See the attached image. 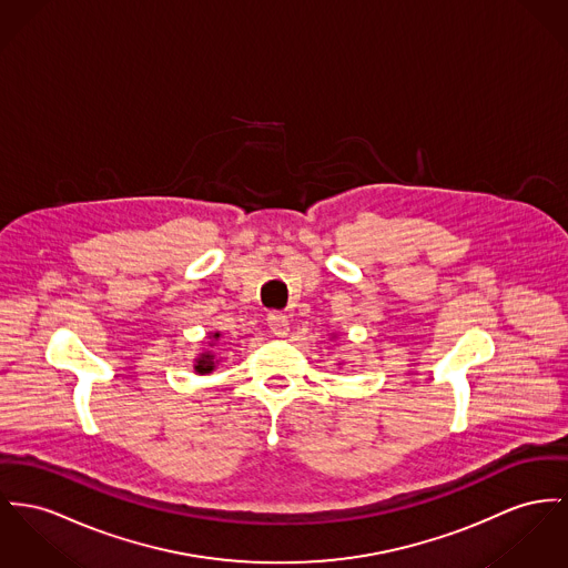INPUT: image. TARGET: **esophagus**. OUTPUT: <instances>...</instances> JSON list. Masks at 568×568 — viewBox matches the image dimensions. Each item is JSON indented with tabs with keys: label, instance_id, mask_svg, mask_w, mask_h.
Instances as JSON below:
<instances>
[{
	"label": "esophagus",
	"instance_id": "esophagus-1",
	"mask_svg": "<svg viewBox=\"0 0 568 568\" xmlns=\"http://www.w3.org/2000/svg\"><path fill=\"white\" fill-rule=\"evenodd\" d=\"M266 323H268V329L275 334V336H286L288 329H291V318L282 312H271L266 316Z\"/></svg>",
	"mask_w": 568,
	"mask_h": 568
}]
</instances>
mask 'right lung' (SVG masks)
Listing matches in <instances>:
<instances>
[{
  "mask_svg": "<svg viewBox=\"0 0 568 568\" xmlns=\"http://www.w3.org/2000/svg\"><path fill=\"white\" fill-rule=\"evenodd\" d=\"M220 341H222V334H220V332L209 334V346H215ZM217 362H220V359H217V353H215V351H202V353H197V357L193 359V371H195V375H209V373L215 371Z\"/></svg>",
  "mask_w": 568,
  "mask_h": 568,
  "instance_id": "obj_1",
  "label": "right lung"
}]
</instances>
